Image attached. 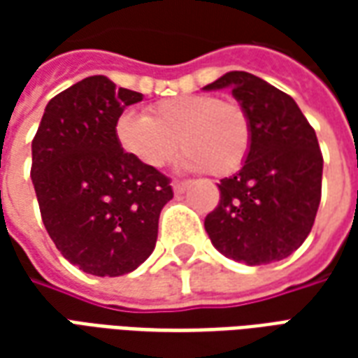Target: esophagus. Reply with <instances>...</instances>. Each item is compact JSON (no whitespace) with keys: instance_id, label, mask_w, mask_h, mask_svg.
I'll list each match as a JSON object with an SVG mask.
<instances>
[{"instance_id":"1","label":"esophagus","mask_w":358,"mask_h":358,"mask_svg":"<svg viewBox=\"0 0 358 358\" xmlns=\"http://www.w3.org/2000/svg\"><path fill=\"white\" fill-rule=\"evenodd\" d=\"M172 189H174V194H184L189 186V182H180V180H174L171 184Z\"/></svg>"}]
</instances>
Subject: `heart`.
Masks as SVG:
<instances>
[{
	"mask_svg": "<svg viewBox=\"0 0 358 358\" xmlns=\"http://www.w3.org/2000/svg\"><path fill=\"white\" fill-rule=\"evenodd\" d=\"M115 134L120 148L148 169H161L180 149L186 171L226 176L240 169L251 149V120L236 101L209 94L169 97L149 107V115L124 110Z\"/></svg>",
	"mask_w": 358,
	"mask_h": 358,
	"instance_id": "b5f03b06",
	"label": "heart"
}]
</instances>
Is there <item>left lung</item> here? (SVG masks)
I'll use <instances>...</instances> for the list:
<instances>
[{"label": "left lung", "mask_w": 358, "mask_h": 358, "mask_svg": "<svg viewBox=\"0 0 358 358\" xmlns=\"http://www.w3.org/2000/svg\"><path fill=\"white\" fill-rule=\"evenodd\" d=\"M230 88L251 120L240 172L220 180V203L205 218L213 245L249 266L289 257L307 240L322 192V153L297 103L255 74L232 71L203 90Z\"/></svg>", "instance_id": "obj_1"}]
</instances>
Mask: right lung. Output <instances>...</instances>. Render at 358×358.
I'll use <instances>...</instances> for the list:
<instances>
[{"label":"right lung","mask_w":358,"mask_h":358,"mask_svg":"<svg viewBox=\"0 0 358 358\" xmlns=\"http://www.w3.org/2000/svg\"><path fill=\"white\" fill-rule=\"evenodd\" d=\"M140 92L88 76L55 95L32 140V184L42 220L69 263L122 276L155 249L169 178L120 148L117 118Z\"/></svg>","instance_id":"right-lung-1"}]
</instances>
